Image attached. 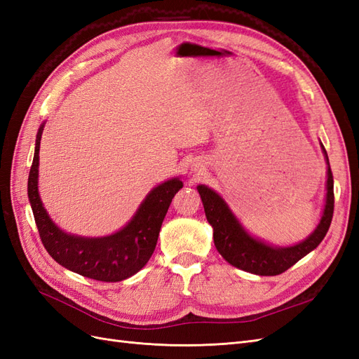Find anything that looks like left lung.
Listing matches in <instances>:
<instances>
[{"mask_svg": "<svg viewBox=\"0 0 359 359\" xmlns=\"http://www.w3.org/2000/svg\"><path fill=\"white\" fill-rule=\"evenodd\" d=\"M323 153L330 165L325 148ZM198 191L203 203L206 220L210 222L214 229L215 248L231 265L257 276H278L285 273L292 265H295L299 259L309 255L327 235L334 214V178L330 166L327 181V203H325L319 226L306 241L286 248H276L255 240L236 222L224 201L214 190L199 186Z\"/></svg>", "mask_w": 359, "mask_h": 359, "instance_id": "left-lung-1", "label": "left lung"}]
</instances>
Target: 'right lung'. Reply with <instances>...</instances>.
<instances>
[{"label":"right lung","mask_w":359,"mask_h":359,"mask_svg":"<svg viewBox=\"0 0 359 359\" xmlns=\"http://www.w3.org/2000/svg\"><path fill=\"white\" fill-rule=\"evenodd\" d=\"M43 126L28 177V198L40 240L60 265L73 273L99 281H121L142 269L154 253L157 238L169 205L182 181L173 178L151 191L124 229L104 238H81L64 233L52 223L39 196V151Z\"/></svg>","instance_id":"add662e5"}]
</instances>
